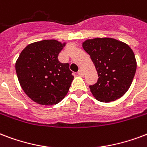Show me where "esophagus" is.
I'll list each match as a JSON object with an SVG mask.
<instances>
[{"label": "esophagus", "mask_w": 147, "mask_h": 147, "mask_svg": "<svg viewBox=\"0 0 147 147\" xmlns=\"http://www.w3.org/2000/svg\"><path fill=\"white\" fill-rule=\"evenodd\" d=\"M78 75L79 76H84V71L82 69H79L78 71Z\"/></svg>", "instance_id": "obj_1"}]
</instances>
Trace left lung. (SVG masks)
Here are the masks:
<instances>
[{
    "label": "left lung",
    "mask_w": 147,
    "mask_h": 147,
    "mask_svg": "<svg viewBox=\"0 0 147 147\" xmlns=\"http://www.w3.org/2000/svg\"><path fill=\"white\" fill-rule=\"evenodd\" d=\"M98 73V81L89 86L97 100L109 102L128 91L136 70V61L128 45L111 38L88 39L82 44Z\"/></svg>",
    "instance_id": "1"
}]
</instances>
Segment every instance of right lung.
Masks as SVG:
<instances>
[{
    "mask_svg": "<svg viewBox=\"0 0 147 147\" xmlns=\"http://www.w3.org/2000/svg\"><path fill=\"white\" fill-rule=\"evenodd\" d=\"M65 43L44 40L30 44L21 51L15 69L21 88L36 103L52 106L67 95L73 80L69 63H61L59 52Z\"/></svg>",
    "mask_w": 147,
    "mask_h": 147,
    "instance_id": "right-lung-1",
    "label": "right lung"
}]
</instances>
